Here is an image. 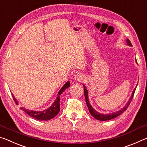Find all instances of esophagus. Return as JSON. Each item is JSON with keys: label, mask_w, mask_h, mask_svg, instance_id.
<instances>
[{"label": "esophagus", "mask_w": 147, "mask_h": 147, "mask_svg": "<svg viewBox=\"0 0 147 147\" xmlns=\"http://www.w3.org/2000/svg\"><path fill=\"white\" fill-rule=\"evenodd\" d=\"M84 75L82 74L81 73H78L77 74L75 75V77H74V79L76 81H78V82H81V81H82L83 79H84Z\"/></svg>", "instance_id": "34e87169"}]
</instances>
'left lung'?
I'll return each instance as SVG.
<instances>
[{
	"mask_svg": "<svg viewBox=\"0 0 147 147\" xmlns=\"http://www.w3.org/2000/svg\"><path fill=\"white\" fill-rule=\"evenodd\" d=\"M127 44L129 46H131V44L130 43V41H129L128 39H127ZM137 62V61H136ZM84 86V94H85V100H86V105H87V107H88V111H89L90 113L91 114L92 117H94L96 119L98 120V121H109V120H111V119H113L117 117L118 116H119L120 115H121L122 113L124 112L127 109V108L128 107L129 105L130 104V102L132 100V98L134 97V93H135V91H136V87L135 88V89L134 90L133 92L131 94V96L130 98H129L128 103H126V105H125V106L122 108L121 110L115 112V113H110V114H108V115H105V114H101L100 113H98L96 111V110H94L92 108V107L91 106L90 103H89V100H88V90L86 89V86L83 85ZM138 86V85H137Z\"/></svg>",
	"mask_w": 147,
	"mask_h": 147,
	"instance_id": "left-lung-1",
	"label": "left lung"
}]
</instances>
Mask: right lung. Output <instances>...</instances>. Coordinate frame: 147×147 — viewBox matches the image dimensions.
I'll list each match as a JSON object with an SVG mask.
<instances>
[{
  "mask_svg": "<svg viewBox=\"0 0 147 147\" xmlns=\"http://www.w3.org/2000/svg\"><path fill=\"white\" fill-rule=\"evenodd\" d=\"M70 83L69 81H68L64 84V86L61 88L58 93L57 99L55 100V102L53 103L52 105L50 107L48 108L46 110H44L42 111H30L26 109L25 107H21V109L25 111L26 114H28L29 116L32 117L35 119H37L38 121H49V120L53 119L55 116H57L60 111V96L64 92V90L69 87ZM12 97L13 100L15 101L16 104H18L17 100L14 98V96L12 94Z\"/></svg>",
  "mask_w": 147,
  "mask_h": 147,
  "instance_id": "obj_1",
  "label": "right lung"
}]
</instances>
